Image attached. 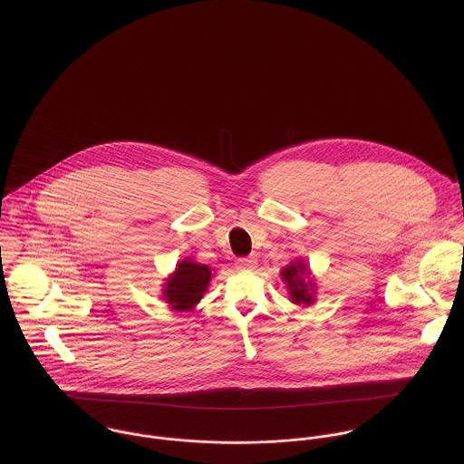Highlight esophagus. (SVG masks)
<instances>
[{"label":"esophagus","mask_w":464,"mask_h":464,"mask_svg":"<svg viewBox=\"0 0 464 464\" xmlns=\"http://www.w3.org/2000/svg\"><path fill=\"white\" fill-rule=\"evenodd\" d=\"M235 265H237L238 270H254L256 265H257V261H256L254 257H238Z\"/></svg>","instance_id":"esophagus-1"}]
</instances>
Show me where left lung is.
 <instances>
[{
  "label": "left lung",
  "instance_id": "1",
  "mask_svg": "<svg viewBox=\"0 0 464 464\" xmlns=\"http://www.w3.org/2000/svg\"><path fill=\"white\" fill-rule=\"evenodd\" d=\"M304 274H305V268L302 263H291L287 265L285 270L281 272L283 276V281L287 283V289H289V295H291V300L295 304H304V305H309L313 304V295L309 293V285L304 281Z\"/></svg>",
  "mask_w": 464,
  "mask_h": 464
}]
</instances>
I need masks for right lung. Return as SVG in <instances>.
Masks as SVG:
<instances>
[{
	"label": "right lung",
	"mask_w": 464,
	"mask_h": 464,
	"mask_svg": "<svg viewBox=\"0 0 464 464\" xmlns=\"http://www.w3.org/2000/svg\"><path fill=\"white\" fill-rule=\"evenodd\" d=\"M212 272L207 265L181 261L164 289L166 302L177 311H190L210 285Z\"/></svg>",
	"instance_id": "obj_1"
}]
</instances>
